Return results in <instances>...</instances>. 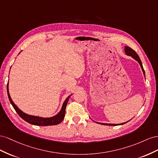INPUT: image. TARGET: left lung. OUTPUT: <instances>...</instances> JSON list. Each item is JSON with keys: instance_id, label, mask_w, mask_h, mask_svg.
Instances as JSON below:
<instances>
[{"instance_id": "left-lung-1", "label": "left lung", "mask_w": 158, "mask_h": 158, "mask_svg": "<svg viewBox=\"0 0 158 158\" xmlns=\"http://www.w3.org/2000/svg\"><path fill=\"white\" fill-rule=\"evenodd\" d=\"M125 52H126V54L127 55L129 56H131L132 57H133L134 60H136L139 64V65H140L141 66V68L142 69V71L143 73V75L144 76H145V71H144V69L143 68V66H142V61L140 60V59H139V57L138 56V54L136 53V52H135L134 50H133V49L132 48H130V47H128V46H126L125 47ZM127 123H128V122H127ZM123 123V124H105V123H99L101 124H103V125H108V126H116V125H121V124H124L125 123Z\"/></svg>"}]
</instances>
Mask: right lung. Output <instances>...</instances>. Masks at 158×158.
Listing matches in <instances>:
<instances>
[{
	"label": "right lung",
	"mask_w": 158,
	"mask_h": 158,
	"mask_svg": "<svg viewBox=\"0 0 158 158\" xmlns=\"http://www.w3.org/2000/svg\"><path fill=\"white\" fill-rule=\"evenodd\" d=\"M7 93H8V97L9 98V101H10V103L12 104V106L14 107L15 110L17 112L19 115L21 117V118L26 121L27 123H28L31 124L33 125H36V126H52V125H57L58 124H60L61 123L62 120H64L65 114V108L67 104V102L69 101V98L70 97L69 95L68 97H67L65 101H64V104H63L62 108L61 110L60 111L59 113L56 114V116H54L53 117H50V118H42V117H39V116H31L27 114L24 112L20 110L19 108L16 106V105L13 102L12 100L10 98V94H9L8 91V82L7 84Z\"/></svg>",
	"instance_id": "right-lung-1"
}]
</instances>
